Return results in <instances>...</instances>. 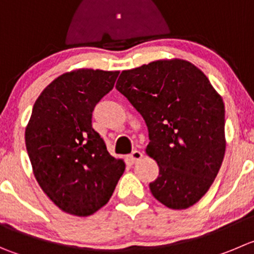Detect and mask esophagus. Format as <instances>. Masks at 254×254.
I'll use <instances>...</instances> for the list:
<instances>
[{
  "label": "esophagus",
  "instance_id": "1",
  "mask_svg": "<svg viewBox=\"0 0 254 254\" xmlns=\"http://www.w3.org/2000/svg\"><path fill=\"white\" fill-rule=\"evenodd\" d=\"M142 157H143V153H142L141 151H137V149H136V151H133L128 156V161L131 162L132 165H134V163H137V162H138L139 159L142 158Z\"/></svg>",
  "mask_w": 254,
  "mask_h": 254
}]
</instances>
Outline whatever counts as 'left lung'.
Here are the masks:
<instances>
[{"label":"left lung","instance_id":"1","mask_svg":"<svg viewBox=\"0 0 254 254\" xmlns=\"http://www.w3.org/2000/svg\"><path fill=\"white\" fill-rule=\"evenodd\" d=\"M116 88L148 128L146 153L159 167L153 197L172 209L197 203L226 151L224 103L206 74L185 60H158L122 71Z\"/></svg>","mask_w":254,"mask_h":254}]
</instances>
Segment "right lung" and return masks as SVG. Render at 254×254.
Returning <instances> with one entry per match:
<instances>
[{
  "instance_id": "add662e5",
  "label": "right lung",
  "mask_w": 254,
  "mask_h": 254,
  "mask_svg": "<svg viewBox=\"0 0 254 254\" xmlns=\"http://www.w3.org/2000/svg\"><path fill=\"white\" fill-rule=\"evenodd\" d=\"M118 71L81 68L57 77L32 108L25 139L33 175L60 209L87 217L110 201L125 172L92 127V112Z\"/></svg>"
}]
</instances>
